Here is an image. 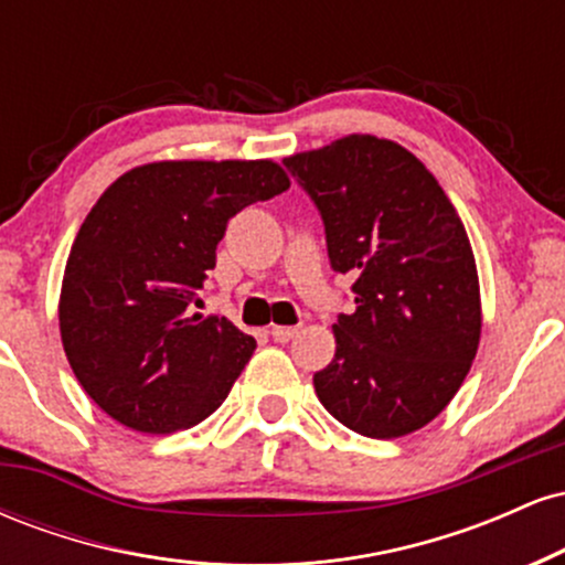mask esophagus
I'll list each match as a JSON object with an SVG mask.
<instances>
[{
    "mask_svg": "<svg viewBox=\"0 0 565 565\" xmlns=\"http://www.w3.org/2000/svg\"><path fill=\"white\" fill-rule=\"evenodd\" d=\"M297 332H300L297 327H274V329H270V337H274L276 342H289Z\"/></svg>",
    "mask_w": 565,
    "mask_h": 565,
    "instance_id": "esophagus-1",
    "label": "esophagus"
}]
</instances>
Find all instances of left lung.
<instances>
[{
	"label": "left lung",
	"mask_w": 565,
	"mask_h": 565,
	"mask_svg": "<svg viewBox=\"0 0 565 565\" xmlns=\"http://www.w3.org/2000/svg\"><path fill=\"white\" fill-rule=\"evenodd\" d=\"M319 206L329 263L355 278L316 395L366 438H401L444 412L481 340L476 257L457 210L404 146L348 135L284 159Z\"/></svg>",
	"instance_id": "obj_1"
}]
</instances>
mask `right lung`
<instances>
[{"label": "right lung", "mask_w": 565, "mask_h": 565, "mask_svg": "<svg viewBox=\"0 0 565 565\" xmlns=\"http://www.w3.org/2000/svg\"><path fill=\"white\" fill-rule=\"evenodd\" d=\"M289 188L276 161H153L84 217L61 289L71 369L108 417L167 436L210 417L255 353L228 319L193 313L228 220Z\"/></svg>", "instance_id": "right-lung-1"}]
</instances>
